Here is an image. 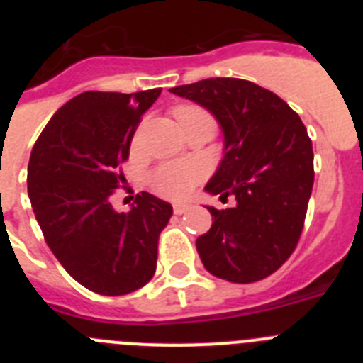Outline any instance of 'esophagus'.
<instances>
[{
  "label": "esophagus",
  "instance_id": "obj_1",
  "mask_svg": "<svg viewBox=\"0 0 363 363\" xmlns=\"http://www.w3.org/2000/svg\"><path fill=\"white\" fill-rule=\"evenodd\" d=\"M172 209H174V214H185L187 211L192 209V205L187 203V201H184V203H174L172 205Z\"/></svg>",
  "mask_w": 363,
  "mask_h": 363
}]
</instances>
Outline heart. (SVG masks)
I'll return each mask as SVG.
<instances>
[{
	"label": "heart",
	"instance_id": "1",
	"mask_svg": "<svg viewBox=\"0 0 363 363\" xmlns=\"http://www.w3.org/2000/svg\"><path fill=\"white\" fill-rule=\"evenodd\" d=\"M187 111H198L194 107H184ZM179 108V111H184ZM201 167L192 162H171L163 163L154 169L149 182L154 192L165 198H184L187 196L192 187L200 182Z\"/></svg>",
	"mask_w": 363,
	"mask_h": 363
}]
</instances>
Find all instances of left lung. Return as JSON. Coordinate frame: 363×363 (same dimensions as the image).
I'll use <instances>...</instances> for the list:
<instances>
[{
    "mask_svg": "<svg viewBox=\"0 0 363 363\" xmlns=\"http://www.w3.org/2000/svg\"><path fill=\"white\" fill-rule=\"evenodd\" d=\"M209 111L223 134V158L205 191L213 225L196 240L205 269L251 284L281 267L300 240L313 191V143L300 116L274 92L238 78H209L169 89Z\"/></svg>",
    "mask_w": 363,
    "mask_h": 363,
    "instance_id": "left-lung-1",
    "label": "left lung"
}]
</instances>
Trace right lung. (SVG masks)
Returning <instances> with one entry per match:
<instances>
[{"label":"right lung","mask_w":363,"mask_h":363,"mask_svg":"<svg viewBox=\"0 0 363 363\" xmlns=\"http://www.w3.org/2000/svg\"><path fill=\"white\" fill-rule=\"evenodd\" d=\"M160 92H82L56 111L30 152L28 198L45 242L74 280L105 296L152 278L158 236L172 216V205L149 192L136 194L129 213L111 203L123 182L118 165Z\"/></svg>","instance_id":"1"}]
</instances>
